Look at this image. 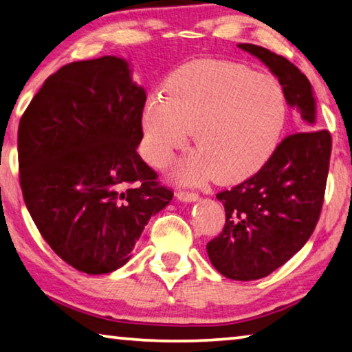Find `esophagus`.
I'll use <instances>...</instances> for the list:
<instances>
[{"instance_id": "obj_1", "label": "esophagus", "mask_w": 352, "mask_h": 352, "mask_svg": "<svg viewBox=\"0 0 352 352\" xmlns=\"http://www.w3.org/2000/svg\"><path fill=\"white\" fill-rule=\"evenodd\" d=\"M177 197L183 200V202H194V200L199 199V194L196 192H189V191H178Z\"/></svg>"}]
</instances>
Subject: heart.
Instances as JSON below:
<instances>
[{
    "label": "heart",
    "mask_w": 352,
    "mask_h": 352,
    "mask_svg": "<svg viewBox=\"0 0 352 352\" xmlns=\"http://www.w3.org/2000/svg\"><path fill=\"white\" fill-rule=\"evenodd\" d=\"M166 96L150 94L142 108L144 155L163 167L192 141L197 152L178 163L180 182L214 177L232 185L263 167L280 142L288 106L274 76L224 59L194 60L166 81Z\"/></svg>",
    "instance_id": "obj_1"
}]
</instances>
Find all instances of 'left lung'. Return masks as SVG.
Returning a JSON list of instances; mask_svg holds the SVG:
<instances>
[{
	"instance_id": "8db88e82",
	"label": "left lung",
	"mask_w": 352,
	"mask_h": 352,
	"mask_svg": "<svg viewBox=\"0 0 352 352\" xmlns=\"http://www.w3.org/2000/svg\"><path fill=\"white\" fill-rule=\"evenodd\" d=\"M277 76L287 102L315 128V98L307 76L287 58L252 43H239ZM327 130H307L282 139L270 161L248 180L216 194L226 226L206 244L210 261L233 280H256L300 250L320 219L331 160Z\"/></svg>"
}]
</instances>
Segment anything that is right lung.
Here are the masks:
<instances>
[{
	"instance_id": "add662e5",
	"label": "right lung",
	"mask_w": 352,
	"mask_h": 352,
	"mask_svg": "<svg viewBox=\"0 0 352 352\" xmlns=\"http://www.w3.org/2000/svg\"><path fill=\"white\" fill-rule=\"evenodd\" d=\"M146 92L116 56L50 75L19 125L20 186L54 254L86 274L124 266L174 197L136 152Z\"/></svg>"
}]
</instances>
